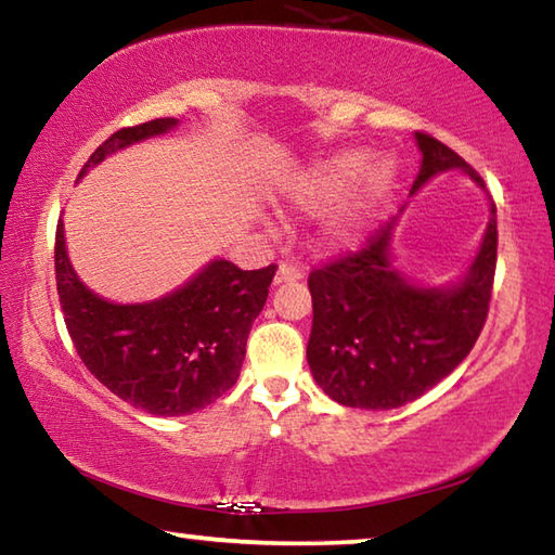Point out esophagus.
Segmentation results:
<instances>
[{"mask_svg":"<svg viewBox=\"0 0 555 555\" xmlns=\"http://www.w3.org/2000/svg\"><path fill=\"white\" fill-rule=\"evenodd\" d=\"M304 279V269L298 264H291V261H281L274 284H291V281Z\"/></svg>","mask_w":555,"mask_h":555,"instance_id":"34e87169","label":"esophagus"}]
</instances>
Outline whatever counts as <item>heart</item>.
<instances>
[{
	"label": "heart",
	"instance_id": "obj_1",
	"mask_svg": "<svg viewBox=\"0 0 555 555\" xmlns=\"http://www.w3.org/2000/svg\"><path fill=\"white\" fill-rule=\"evenodd\" d=\"M393 178L397 171L391 162H377L367 168L364 152L333 154L298 176L294 203L306 212H323L350 195L345 208L327 224V237L333 242H354L387 203Z\"/></svg>",
	"mask_w": 555,
	"mask_h": 555
}]
</instances>
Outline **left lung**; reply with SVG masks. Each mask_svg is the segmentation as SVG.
I'll return each mask as SVG.
<instances>
[{"mask_svg": "<svg viewBox=\"0 0 555 555\" xmlns=\"http://www.w3.org/2000/svg\"><path fill=\"white\" fill-rule=\"evenodd\" d=\"M424 162L413 181L463 168L477 185L482 176L428 131H416ZM393 220L379 224L360 249L313 267V327L308 364L333 401L352 409H397L446 379L480 337L496 269V208L480 255L453 288L409 286L389 264Z\"/></svg>", "mask_w": 555, "mask_h": 555, "instance_id": "1", "label": "left lung"}]
</instances>
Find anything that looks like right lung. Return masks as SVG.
<instances>
[{
    "mask_svg": "<svg viewBox=\"0 0 555 555\" xmlns=\"http://www.w3.org/2000/svg\"><path fill=\"white\" fill-rule=\"evenodd\" d=\"M173 117L121 127L90 154L80 176L139 139L164 134ZM276 264L244 271L218 259L191 284L154 304L117 306L80 284L55 228V284L65 327L92 377L154 416L195 413L240 377L251 323L267 304Z\"/></svg>",
    "mask_w": 555,
    "mask_h": 555,
    "instance_id": "add662e5",
    "label": "right lung"
}]
</instances>
